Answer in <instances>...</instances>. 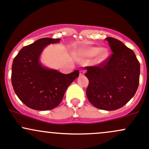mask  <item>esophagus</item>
<instances>
[{
  "label": "esophagus",
  "mask_w": 149,
  "mask_h": 149,
  "mask_svg": "<svg viewBox=\"0 0 149 149\" xmlns=\"http://www.w3.org/2000/svg\"><path fill=\"white\" fill-rule=\"evenodd\" d=\"M84 73H85V70L84 69L80 70V76H84Z\"/></svg>",
  "instance_id": "34e87169"
}]
</instances>
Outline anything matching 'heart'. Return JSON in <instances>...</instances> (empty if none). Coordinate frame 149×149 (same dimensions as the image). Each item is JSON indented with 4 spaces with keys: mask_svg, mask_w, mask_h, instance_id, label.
<instances>
[{
    "mask_svg": "<svg viewBox=\"0 0 149 149\" xmlns=\"http://www.w3.org/2000/svg\"><path fill=\"white\" fill-rule=\"evenodd\" d=\"M84 54L87 57H93L96 55L95 61L101 63L108 56V51L105 48H100L98 47H89L84 51Z\"/></svg>",
    "mask_w": 149,
    "mask_h": 149,
    "instance_id": "obj_1",
    "label": "heart"
}]
</instances>
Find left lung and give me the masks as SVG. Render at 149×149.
<instances>
[{
    "mask_svg": "<svg viewBox=\"0 0 149 149\" xmlns=\"http://www.w3.org/2000/svg\"><path fill=\"white\" fill-rule=\"evenodd\" d=\"M112 54L97 65L86 66V95L95 108L113 111L123 107L136 92L140 63L134 51L120 40L106 38Z\"/></svg>",
    "mask_w": 149,
    "mask_h": 149,
    "instance_id": "obj_1",
    "label": "left lung"
}]
</instances>
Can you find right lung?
Instances as JSON below:
<instances>
[{"instance_id": "1", "label": "right lung", "mask_w": 149, "mask_h": 149, "mask_svg": "<svg viewBox=\"0 0 149 149\" xmlns=\"http://www.w3.org/2000/svg\"><path fill=\"white\" fill-rule=\"evenodd\" d=\"M59 40L60 38H51L39 39L23 47L13 61L14 91L22 102L34 110H51L58 106L67 88L79 76V70L63 74L43 68L39 63L44 47Z\"/></svg>"}]
</instances>
